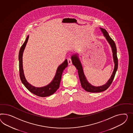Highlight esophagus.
<instances>
[{"label": "esophagus", "instance_id": "1", "mask_svg": "<svg viewBox=\"0 0 133 133\" xmlns=\"http://www.w3.org/2000/svg\"><path fill=\"white\" fill-rule=\"evenodd\" d=\"M68 63L69 65L72 64V59L70 58H68Z\"/></svg>", "mask_w": 133, "mask_h": 133}]
</instances>
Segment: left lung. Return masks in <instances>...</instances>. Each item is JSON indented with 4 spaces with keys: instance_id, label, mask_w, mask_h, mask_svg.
<instances>
[{
    "instance_id": "1",
    "label": "left lung",
    "mask_w": 133,
    "mask_h": 133,
    "mask_svg": "<svg viewBox=\"0 0 133 133\" xmlns=\"http://www.w3.org/2000/svg\"><path fill=\"white\" fill-rule=\"evenodd\" d=\"M100 29L102 32L103 33L104 37L107 40L108 43L110 44V46L111 47L112 51L113 53V61L115 64L113 72H112V74L110 78L108 80L107 82L104 85L101 86L96 87L92 86L88 81V80H87L86 77L84 75L83 69L82 65L81 64V63L80 61V59L78 57V54H74L71 57L72 64L75 66L77 70L81 86L86 91L90 92H100L107 90L108 87L111 84L114 78L116 72L118 69V57L117 56V48H116L115 43L114 41L112 39L111 37L109 36L108 33L105 29L101 28Z\"/></svg>"
}]
</instances>
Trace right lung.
I'll list each match as a JSON object with an SVG mask.
<instances>
[{
	"label": "right lung",
	"instance_id": "obj_1",
	"mask_svg": "<svg viewBox=\"0 0 133 133\" xmlns=\"http://www.w3.org/2000/svg\"><path fill=\"white\" fill-rule=\"evenodd\" d=\"M29 36L26 37L25 41L19 51V74L22 82L25 88L31 93L39 97H45L49 96L54 94L59 88L61 79L62 74L63 70L68 66L67 59L60 65L57 68L56 75L52 81L46 86L42 87H36L29 84L26 80L24 75L23 67V54L25 50L26 44L28 43Z\"/></svg>",
	"mask_w": 133,
	"mask_h": 133
}]
</instances>
